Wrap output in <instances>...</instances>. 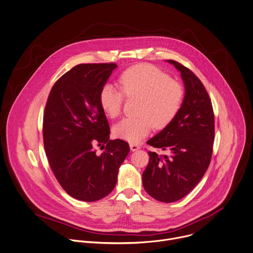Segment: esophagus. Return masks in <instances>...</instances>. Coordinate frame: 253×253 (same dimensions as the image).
I'll use <instances>...</instances> for the list:
<instances>
[{"label":"esophagus","instance_id":"1","mask_svg":"<svg viewBox=\"0 0 253 253\" xmlns=\"http://www.w3.org/2000/svg\"><path fill=\"white\" fill-rule=\"evenodd\" d=\"M129 147H130V150H131V151H136V150H138V149L140 148V146L137 145V144H135V143H130V144H129Z\"/></svg>","mask_w":253,"mask_h":253}]
</instances>
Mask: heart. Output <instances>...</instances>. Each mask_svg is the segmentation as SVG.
Wrapping results in <instances>:
<instances>
[{
	"instance_id": "1",
	"label": "heart",
	"mask_w": 253,
	"mask_h": 253,
	"mask_svg": "<svg viewBox=\"0 0 253 253\" xmlns=\"http://www.w3.org/2000/svg\"><path fill=\"white\" fill-rule=\"evenodd\" d=\"M119 84L126 96L140 97V116L125 118L114 126V134L128 142H138L150 132L153 126L158 129L166 127L183 103L182 85L150 65H137L126 70L121 75ZM122 92L114 85L102 87L99 101L109 117L120 115L124 102Z\"/></svg>"
}]
</instances>
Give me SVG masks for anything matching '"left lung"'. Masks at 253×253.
<instances>
[{"mask_svg": "<svg viewBox=\"0 0 253 253\" xmlns=\"http://www.w3.org/2000/svg\"><path fill=\"white\" fill-rule=\"evenodd\" d=\"M179 73L184 99L176 117L147 144L166 151H149L142 173L146 192L161 202H174L189 193L209 167L214 143V114L209 95L187 68L167 60Z\"/></svg>", "mask_w": 253, "mask_h": 253, "instance_id": "1", "label": "left lung"}]
</instances>
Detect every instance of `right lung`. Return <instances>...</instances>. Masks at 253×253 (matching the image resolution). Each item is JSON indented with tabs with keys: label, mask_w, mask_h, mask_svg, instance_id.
Returning a JSON list of instances; mask_svg holds the SVG:
<instances>
[{
	"label": "right lung",
	"mask_w": 253,
	"mask_h": 253,
	"mask_svg": "<svg viewBox=\"0 0 253 253\" xmlns=\"http://www.w3.org/2000/svg\"><path fill=\"white\" fill-rule=\"evenodd\" d=\"M116 64H81L54 84L43 119V139L50 167L72 197L97 201L116 186L119 169L129 152L127 142L110 140V127L99 95ZM104 149L97 155L96 145Z\"/></svg>",
	"instance_id": "right-lung-1"
}]
</instances>
